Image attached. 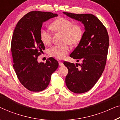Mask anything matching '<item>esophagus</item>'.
<instances>
[{
  "label": "esophagus",
  "mask_w": 120,
  "mask_h": 120,
  "mask_svg": "<svg viewBox=\"0 0 120 120\" xmlns=\"http://www.w3.org/2000/svg\"><path fill=\"white\" fill-rule=\"evenodd\" d=\"M59 64L60 66H62L64 65L63 62H62V61H59Z\"/></svg>",
  "instance_id": "34e87169"
}]
</instances>
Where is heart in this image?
Returning a JSON list of instances; mask_svg holds the SVG:
<instances>
[{
	"label": "heart",
	"instance_id": "b5f03b06",
	"mask_svg": "<svg viewBox=\"0 0 120 120\" xmlns=\"http://www.w3.org/2000/svg\"><path fill=\"white\" fill-rule=\"evenodd\" d=\"M52 29L64 34L62 45L52 46L49 49V54L51 56L58 59H62L70 52L69 43L75 45L80 42L83 35V30L79 24H73V22L65 18H59L55 20L51 24ZM40 39L43 43L48 45L52 42V33L49 30L42 29L40 31Z\"/></svg>",
	"mask_w": 120,
	"mask_h": 120
}]
</instances>
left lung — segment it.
I'll list each match as a JSON object with an SVG mask.
<instances>
[{"label":"left lung","instance_id":"left-lung-1","mask_svg":"<svg viewBox=\"0 0 120 120\" xmlns=\"http://www.w3.org/2000/svg\"><path fill=\"white\" fill-rule=\"evenodd\" d=\"M63 13L81 22L85 26L82 40L70 55L77 62L82 60V64L64 62L68 70L65 79L67 87L74 93H84L95 85L103 72L108 52L109 35L103 23L93 15Z\"/></svg>","mask_w":120,"mask_h":120}]
</instances>
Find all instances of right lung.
I'll list each match as a JSON object with an SVG mask.
<instances>
[{
	"instance_id": "right-lung-1",
	"label": "right lung",
	"mask_w": 120,
	"mask_h": 120,
	"mask_svg": "<svg viewBox=\"0 0 120 120\" xmlns=\"http://www.w3.org/2000/svg\"><path fill=\"white\" fill-rule=\"evenodd\" d=\"M56 16L50 12L31 11L18 21L13 31L11 45L13 68L22 85L31 91L45 90L58 67V62L52 57L45 63L38 61L45 49L40 35L43 23Z\"/></svg>"
}]
</instances>
